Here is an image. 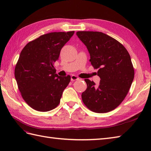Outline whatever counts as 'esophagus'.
Listing matches in <instances>:
<instances>
[{
    "mask_svg": "<svg viewBox=\"0 0 151 151\" xmlns=\"http://www.w3.org/2000/svg\"><path fill=\"white\" fill-rule=\"evenodd\" d=\"M78 76H76L75 75H71V76H70V80H71V81H77V80H78Z\"/></svg>",
    "mask_w": 151,
    "mask_h": 151,
    "instance_id": "obj_1",
    "label": "esophagus"
}]
</instances>
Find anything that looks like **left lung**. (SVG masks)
I'll list each match as a JSON object with an SVG mask.
<instances>
[{
  "mask_svg": "<svg viewBox=\"0 0 151 151\" xmlns=\"http://www.w3.org/2000/svg\"><path fill=\"white\" fill-rule=\"evenodd\" d=\"M76 35L87 47L89 62L101 78L99 85L85 79L87 89L82 93V101L96 113L113 110L123 102L133 82L130 54L121 43L101 32L79 31Z\"/></svg>",
  "mask_w": 151,
  "mask_h": 151,
  "instance_id": "1",
  "label": "left lung"
}]
</instances>
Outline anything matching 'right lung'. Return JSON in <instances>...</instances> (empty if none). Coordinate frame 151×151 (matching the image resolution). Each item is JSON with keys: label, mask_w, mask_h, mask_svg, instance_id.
<instances>
[{"label": "right lung", "mask_w": 151, "mask_h": 151, "mask_svg": "<svg viewBox=\"0 0 151 151\" xmlns=\"http://www.w3.org/2000/svg\"><path fill=\"white\" fill-rule=\"evenodd\" d=\"M75 31L50 32L28 43L15 67V78L22 99L34 110L48 111L60 104L70 76L56 74L54 63Z\"/></svg>", "instance_id": "obj_1"}]
</instances>
